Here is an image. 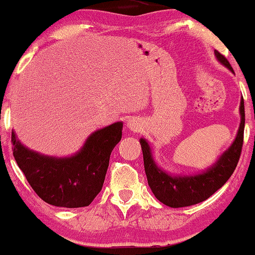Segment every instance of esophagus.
<instances>
[{
    "label": "esophagus",
    "mask_w": 255,
    "mask_h": 255,
    "mask_svg": "<svg viewBox=\"0 0 255 255\" xmlns=\"http://www.w3.org/2000/svg\"><path fill=\"white\" fill-rule=\"evenodd\" d=\"M128 127L130 130H132L133 132H137L139 131V128H140V123H139V121L137 120H130L128 122Z\"/></svg>",
    "instance_id": "obj_1"
}]
</instances>
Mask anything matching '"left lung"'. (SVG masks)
I'll use <instances>...</instances> for the list:
<instances>
[{"instance_id":"8db88e82","label":"left lung","mask_w":255,"mask_h":255,"mask_svg":"<svg viewBox=\"0 0 255 255\" xmlns=\"http://www.w3.org/2000/svg\"><path fill=\"white\" fill-rule=\"evenodd\" d=\"M215 53L218 60L233 72V68L230 65L228 59L222 53H219L218 51H215ZM240 115H242V122H240L239 131L235 142L219 158L214 167H211L203 174H198V175L175 177L162 172L153 161L148 144L144 139H140L145 173L147 176L148 186L151 187L154 196L161 203L168 205L170 208L189 207V205L205 201L212 194H215L219 188L224 186L226 181L235 172L240 154H242L244 128H245L244 99H242V102H240Z\"/></svg>"}]
</instances>
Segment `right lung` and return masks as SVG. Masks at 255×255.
<instances>
[{
  "instance_id": "1",
  "label": "right lung",
  "mask_w": 255,
  "mask_h": 255,
  "mask_svg": "<svg viewBox=\"0 0 255 255\" xmlns=\"http://www.w3.org/2000/svg\"><path fill=\"white\" fill-rule=\"evenodd\" d=\"M123 123L101 128L88 138L81 152L66 159L40 155L24 147L11 132L17 165L38 196L64 208L88 207L102 189L110 154L122 139Z\"/></svg>"
}]
</instances>
